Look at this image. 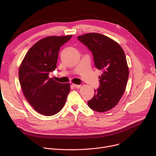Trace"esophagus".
I'll return each instance as SVG.
<instances>
[{
	"label": "esophagus",
	"mask_w": 156,
	"mask_h": 156,
	"mask_svg": "<svg viewBox=\"0 0 156 156\" xmlns=\"http://www.w3.org/2000/svg\"><path fill=\"white\" fill-rule=\"evenodd\" d=\"M73 87H75V88H80V87H81V85H80L73 84Z\"/></svg>",
	"instance_id": "1"
}]
</instances>
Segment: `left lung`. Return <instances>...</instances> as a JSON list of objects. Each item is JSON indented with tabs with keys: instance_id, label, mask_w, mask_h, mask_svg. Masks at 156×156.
<instances>
[{
	"instance_id": "1",
	"label": "left lung",
	"mask_w": 156,
	"mask_h": 156,
	"mask_svg": "<svg viewBox=\"0 0 156 156\" xmlns=\"http://www.w3.org/2000/svg\"><path fill=\"white\" fill-rule=\"evenodd\" d=\"M78 39L92 52L95 67L102 71L100 87L88 101V107L99 112L109 111L120 101L128 79L124 51L115 41L97 33L78 36Z\"/></svg>"
}]
</instances>
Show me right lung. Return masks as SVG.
I'll use <instances>...</instances> for the list:
<instances>
[{
	"instance_id": "obj_1",
	"label": "right lung",
	"mask_w": 156,
	"mask_h": 156,
	"mask_svg": "<svg viewBox=\"0 0 156 156\" xmlns=\"http://www.w3.org/2000/svg\"><path fill=\"white\" fill-rule=\"evenodd\" d=\"M72 35L47 37L33 45L19 69V80L27 100L40 114L50 116L64 107L70 92L69 83H60L50 78L56 68L60 47Z\"/></svg>"
}]
</instances>
